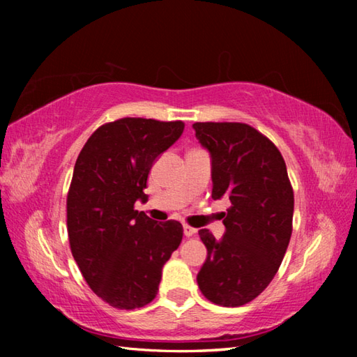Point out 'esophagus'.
Masks as SVG:
<instances>
[{
	"mask_svg": "<svg viewBox=\"0 0 357 357\" xmlns=\"http://www.w3.org/2000/svg\"><path fill=\"white\" fill-rule=\"evenodd\" d=\"M183 228H184V234H185V236H187V238H190V236H193V234H195V233H197V229H195V228H193V227H189V225H184Z\"/></svg>",
	"mask_w": 357,
	"mask_h": 357,
	"instance_id": "1",
	"label": "esophagus"
}]
</instances>
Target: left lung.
Segmentation results:
<instances>
[{
  "label": "left lung",
  "mask_w": 357,
  "mask_h": 357,
  "mask_svg": "<svg viewBox=\"0 0 357 357\" xmlns=\"http://www.w3.org/2000/svg\"><path fill=\"white\" fill-rule=\"evenodd\" d=\"M192 128L211 155L213 198L231 202L220 239L206 228L198 231L208 257L197 282L214 304L239 307L264 291L285 257L293 229V187L280 151L249 124L195 123Z\"/></svg>",
  "instance_id": "1"
}]
</instances>
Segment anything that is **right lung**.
<instances>
[{
  "mask_svg": "<svg viewBox=\"0 0 357 357\" xmlns=\"http://www.w3.org/2000/svg\"><path fill=\"white\" fill-rule=\"evenodd\" d=\"M183 130V121L123 118L100 126L78 154L68 193L70 250L89 288L114 309L149 304L183 241L179 222L134 209L148 202L151 167Z\"/></svg>",
  "mask_w": 357,
  "mask_h": 357,
  "instance_id": "obj_1",
  "label": "right lung"
}]
</instances>
